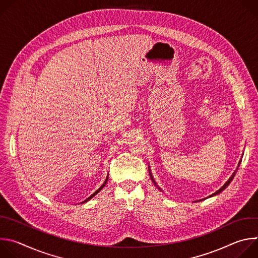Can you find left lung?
<instances>
[{"mask_svg":"<svg viewBox=\"0 0 258 258\" xmlns=\"http://www.w3.org/2000/svg\"><path fill=\"white\" fill-rule=\"evenodd\" d=\"M242 156H243V155H242ZM241 161H242V159H240V161H239V164H238V167H237V169H236V170H235V171L233 172V174H232V175L230 176V178H229V179H228V180L226 181V183H225V185H224V186H223L222 188H220L219 190H217V191H216L215 193H213L212 195H210V196H209L208 198H210V197H213V196H216V195H218L219 193H222V192H223V191H224V190H225V189H226V188H227V187H228V186L230 185V183H231V181L233 180V178H234V176H235V174H236V172H237V170H238V168H239V165H240ZM148 169H149V174H150V177H151V179H152L153 183H154V185H155V186L157 187V189H158L159 191H161V189H160V188L158 187V185H157V183H156L155 179L153 178V175H152V172H151V169H150V167H149V166H148ZM200 201H201V200H200Z\"/></svg>","mask_w":258,"mask_h":258,"instance_id":"left-lung-1","label":"left lung"}]
</instances>
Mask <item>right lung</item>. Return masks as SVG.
Segmentation results:
<instances>
[{
    "label": "right lung",
    "mask_w": 258,
    "mask_h": 258,
    "mask_svg": "<svg viewBox=\"0 0 258 258\" xmlns=\"http://www.w3.org/2000/svg\"><path fill=\"white\" fill-rule=\"evenodd\" d=\"M107 180H108V175H107V176H106V179H105V181H104V182H103V185H102V186H101V187H100V188H99V189H98V190H97V191H96V192H95V193H94V194H92V195H91V196H90V197H89V198H87V199H86V200H85V201H83V202H82V203H86V202H87V201H89V200H91V199H92V198H93V197H94V196H96V195H97V194H98V193H99V192H100V191H101V190H102V189H103V188H104V186H105V185H106V182H107Z\"/></svg>",
    "instance_id": "obj_1"
}]
</instances>
